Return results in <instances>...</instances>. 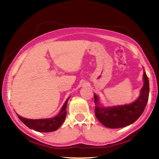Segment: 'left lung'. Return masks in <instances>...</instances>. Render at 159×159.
<instances>
[{
	"label": "left lung",
	"instance_id": "1",
	"mask_svg": "<svg viewBox=\"0 0 159 159\" xmlns=\"http://www.w3.org/2000/svg\"><path fill=\"white\" fill-rule=\"evenodd\" d=\"M144 85L139 98L131 104L103 107L99 104L98 97L94 95L95 114L97 119L108 128H121L136 121L144 111L148 99L149 82L145 73L143 74Z\"/></svg>",
	"mask_w": 159,
	"mask_h": 159
}]
</instances>
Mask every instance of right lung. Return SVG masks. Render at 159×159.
Masks as SVG:
<instances>
[{
  "instance_id": "obj_1",
  "label": "right lung",
  "mask_w": 159,
  "mask_h": 159,
  "mask_svg": "<svg viewBox=\"0 0 159 159\" xmlns=\"http://www.w3.org/2000/svg\"><path fill=\"white\" fill-rule=\"evenodd\" d=\"M69 98L66 100L64 105L62 107L60 113L57 116L51 119H28L24 118L17 113V116L20 121L26 125L34 131L42 133L52 132L58 129L66 117V107L68 104Z\"/></svg>"
}]
</instances>
